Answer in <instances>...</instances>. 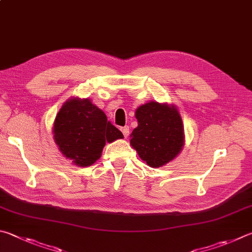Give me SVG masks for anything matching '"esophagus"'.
Here are the masks:
<instances>
[{
    "instance_id": "esophagus-1",
    "label": "esophagus",
    "mask_w": 252,
    "mask_h": 252,
    "mask_svg": "<svg viewBox=\"0 0 252 252\" xmlns=\"http://www.w3.org/2000/svg\"><path fill=\"white\" fill-rule=\"evenodd\" d=\"M129 126H122L121 127V132L123 133V136H125V138H127V136H129Z\"/></svg>"
}]
</instances>
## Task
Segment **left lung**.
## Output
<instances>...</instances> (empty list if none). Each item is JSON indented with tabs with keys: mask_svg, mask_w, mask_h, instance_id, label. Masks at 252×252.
<instances>
[{
	"mask_svg": "<svg viewBox=\"0 0 252 252\" xmlns=\"http://www.w3.org/2000/svg\"><path fill=\"white\" fill-rule=\"evenodd\" d=\"M138 126L130 144L151 167H161L175 158L184 145V126L176 107L150 101L135 110Z\"/></svg>",
	"mask_w": 252,
	"mask_h": 252,
	"instance_id": "obj_1",
	"label": "left lung"
}]
</instances>
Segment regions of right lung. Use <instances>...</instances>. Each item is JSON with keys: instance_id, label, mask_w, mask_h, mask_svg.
Segmentation results:
<instances>
[{"instance_id": "1", "label": "right lung", "mask_w": 252, "mask_h": 252, "mask_svg": "<svg viewBox=\"0 0 252 252\" xmlns=\"http://www.w3.org/2000/svg\"><path fill=\"white\" fill-rule=\"evenodd\" d=\"M53 133L63 157L78 166L93 165L101 157L106 142L123 138L102 110L89 99L79 98H71L63 104L55 119Z\"/></svg>"}]
</instances>
